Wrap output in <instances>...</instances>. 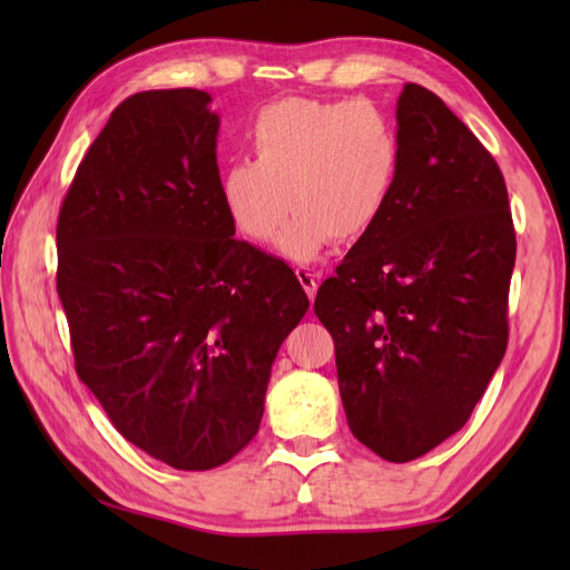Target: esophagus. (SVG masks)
<instances>
[{"label": "esophagus", "instance_id": "obj_1", "mask_svg": "<svg viewBox=\"0 0 570 570\" xmlns=\"http://www.w3.org/2000/svg\"><path fill=\"white\" fill-rule=\"evenodd\" d=\"M296 276H298L301 286H304V292L308 294V298H311V301L316 298V292H318V276L313 274V272H308V269H304V266H298Z\"/></svg>", "mask_w": 570, "mask_h": 570}]
</instances>
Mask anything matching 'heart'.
Instances as JSON below:
<instances>
[{"instance_id":"heart-1","label":"heart","mask_w":570,"mask_h":570,"mask_svg":"<svg viewBox=\"0 0 570 570\" xmlns=\"http://www.w3.org/2000/svg\"><path fill=\"white\" fill-rule=\"evenodd\" d=\"M254 159L229 164L220 198L229 220L254 242L278 237L288 259L313 262L380 225L402 166L396 125L370 100L286 98L249 127Z\"/></svg>"}]
</instances>
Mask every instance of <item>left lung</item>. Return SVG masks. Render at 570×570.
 Instances as JSON below:
<instances>
[{"mask_svg":"<svg viewBox=\"0 0 570 570\" xmlns=\"http://www.w3.org/2000/svg\"><path fill=\"white\" fill-rule=\"evenodd\" d=\"M402 166L380 225L318 288L347 426L390 463L465 426L507 350L517 237L504 176L416 82L396 102Z\"/></svg>","mask_w":570,"mask_h":570,"instance_id":"obj_1","label":"left lung"}]
</instances>
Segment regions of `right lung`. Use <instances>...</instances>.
Wrapping results in <instances>:
<instances>
[{
	"label": "right lung",
	"mask_w": 570,
	"mask_h": 570,
	"mask_svg": "<svg viewBox=\"0 0 570 570\" xmlns=\"http://www.w3.org/2000/svg\"><path fill=\"white\" fill-rule=\"evenodd\" d=\"M208 105L196 88L127 98L56 227L78 377L176 470L223 465L257 435L274 357L308 311L288 264L233 237Z\"/></svg>",
	"instance_id": "add662e5"
}]
</instances>
